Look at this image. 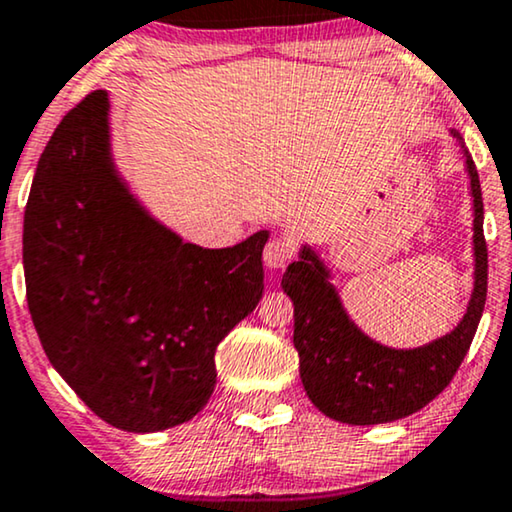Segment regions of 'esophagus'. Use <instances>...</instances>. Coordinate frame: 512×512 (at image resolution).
I'll return each instance as SVG.
<instances>
[{"label": "esophagus", "mask_w": 512, "mask_h": 512, "mask_svg": "<svg viewBox=\"0 0 512 512\" xmlns=\"http://www.w3.org/2000/svg\"><path fill=\"white\" fill-rule=\"evenodd\" d=\"M296 254H298V247L291 237H275V240L265 244L263 261L268 268H284V265H289L293 261V256Z\"/></svg>", "instance_id": "1"}]
</instances>
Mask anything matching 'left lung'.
<instances>
[{
	"mask_svg": "<svg viewBox=\"0 0 512 512\" xmlns=\"http://www.w3.org/2000/svg\"><path fill=\"white\" fill-rule=\"evenodd\" d=\"M454 137L461 139L459 132ZM473 193L475 286L464 319L452 333L417 349H391L363 335L328 282V270L312 249L284 272L282 286L293 300V345L300 380L310 401L342 424L368 426L408 417L431 403L452 382L478 331L487 300V242L482 233L478 170L466 151Z\"/></svg>",
	"mask_w": 512,
	"mask_h": 512,
	"instance_id": "8db88e82",
	"label": "left lung"
}]
</instances>
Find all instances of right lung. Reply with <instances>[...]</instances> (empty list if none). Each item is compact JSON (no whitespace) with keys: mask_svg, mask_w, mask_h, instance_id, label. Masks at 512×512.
I'll use <instances>...</instances> for the list:
<instances>
[{"mask_svg":"<svg viewBox=\"0 0 512 512\" xmlns=\"http://www.w3.org/2000/svg\"><path fill=\"white\" fill-rule=\"evenodd\" d=\"M107 93L69 109L25 207L27 305L53 368L104 422L184 424L216 384L219 342L263 296L268 230L228 249L181 242L137 205L109 158Z\"/></svg>","mask_w":512,"mask_h":512,"instance_id":"1","label":"right lung"}]
</instances>
